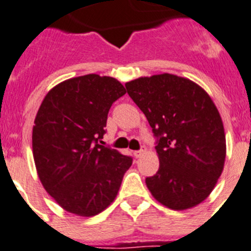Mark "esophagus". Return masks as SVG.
Segmentation results:
<instances>
[{"instance_id": "34e87169", "label": "esophagus", "mask_w": 251, "mask_h": 251, "mask_svg": "<svg viewBox=\"0 0 251 251\" xmlns=\"http://www.w3.org/2000/svg\"><path fill=\"white\" fill-rule=\"evenodd\" d=\"M133 154H134L135 158H141L142 155L144 154V151H143V149H139V151H133Z\"/></svg>"}]
</instances>
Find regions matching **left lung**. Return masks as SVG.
I'll return each instance as SVG.
<instances>
[{
    "mask_svg": "<svg viewBox=\"0 0 251 251\" xmlns=\"http://www.w3.org/2000/svg\"><path fill=\"white\" fill-rule=\"evenodd\" d=\"M126 88L155 137L159 169L146 178L151 195L174 210L201 203L214 189L226 151L211 98L192 80L169 73L130 80Z\"/></svg>",
    "mask_w": 251,
    "mask_h": 251,
    "instance_id": "left-lung-1",
    "label": "left lung"
}]
</instances>
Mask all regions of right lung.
Here are the masks:
<instances>
[{"mask_svg": "<svg viewBox=\"0 0 251 251\" xmlns=\"http://www.w3.org/2000/svg\"><path fill=\"white\" fill-rule=\"evenodd\" d=\"M126 94L112 77L86 75L50 89L32 133L37 173L48 194L63 209L93 217L114 201L133 163L102 146L108 112Z\"/></svg>", "mask_w": 251, "mask_h": 251, "instance_id": "1", "label": "right lung"}]
</instances>
